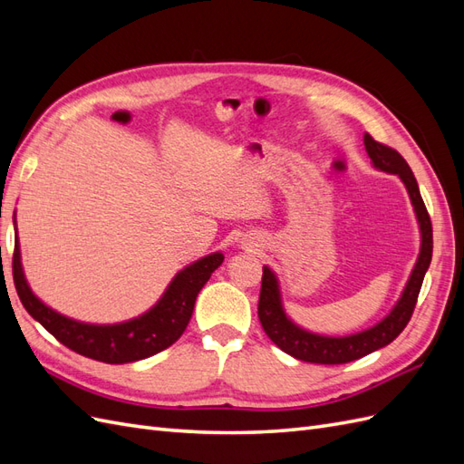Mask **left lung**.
I'll return each instance as SVG.
<instances>
[{
    "mask_svg": "<svg viewBox=\"0 0 464 464\" xmlns=\"http://www.w3.org/2000/svg\"><path fill=\"white\" fill-rule=\"evenodd\" d=\"M363 147H366V152L375 170L395 174L404 184L406 193H409L420 230L418 257L411 271V276L406 280V285L401 292V298L391 307V312L382 321H377L375 325L344 336L319 334L296 325L285 312L283 294H280V283L276 273L271 266L265 265L259 296V321L266 336H269L283 353L302 362L346 363L368 356L375 353V350L395 341L406 327V323L412 317L420 288H422L426 271L431 263V220L422 201V195H420L418 181L411 170V166L406 164V160L395 149L373 141V137L370 133H363Z\"/></svg>",
    "mask_w": 464,
    "mask_h": 464,
    "instance_id": "obj_1",
    "label": "left lung"
}]
</instances>
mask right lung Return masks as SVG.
Listing matches in <instances>:
<instances>
[{
  "mask_svg": "<svg viewBox=\"0 0 464 464\" xmlns=\"http://www.w3.org/2000/svg\"><path fill=\"white\" fill-rule=\"evenodd\" d=\"M222 261L224 256L220 251H215V254L189 263L176 273L150 310L133 319L104 323V325L67 317L36 296L23 271L17 228L15 254H13V280H15V288L24 310L62 344L75 350L77 354L98 362L130 363L157 354L179 339L191 319L198 294Z\"/></svg>",
  "mask_w": 464,
  "mask_h": 464,
  "instance_id": "right-lung-1",
  "label": "right lung"
}]
</instances>
